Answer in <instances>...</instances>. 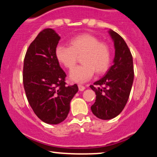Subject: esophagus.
I'll use <instances>...</instances> for the list:
<instances>
[{"mask_svg": "<svg viewBox=\"0 0 157 157\" xmlns=\"http://www.w3.org/2000/svg\"><path fill=\"white\" fill-rule=\"evenodd\" d=\"M78 90H80V91H83V90H84V89H85V86L82 85V84H78Z\"/></svg>", "mask_w": 157, "mask_h": 157, "instance_id": "obj_1", "label": "esophagus"}]
</instances>
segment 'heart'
<instances>
[{
    "instance_id": "obj_1",
    "label": "heart",
    "mask_w": 157,
    "mask_h": 157,
    "mask_svg": "<svg viewBox=\"0 0 157 157\" xmlns=\"http://www.w3.org/2000/svg\"><path fill=\"white\" fill-rule=\"evenodd\" d=\"M69 47L58 45L55 56L61 64L72 71L81 57L82 65L75 68L71 78L77 82H84L92 78L94 73H104L109 67L112 59L111 48L108 43L101 42L96 36L89 34H81L71 39Z\"/></svg>"
}]
</instances>
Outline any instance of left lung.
<instances>
[{"mask_svg": "<svg viewBox=\"0 0 157 157\" xmlns=\"http://www.w3.org/2000/svg\"><path fill=\"white\" fill-rule=\"evenodd\" d=\"M109 34L115 48L114 64L104 77L90 86L96 95L91 110L101 120L112 119L123 111L134 76L133 58L128 45L115 31L110 30Z\"/></svg>", "mask_w": 157, "mask_h": 157, "instance_id": "8db88e82", "label": "left lung"}]
</instances>
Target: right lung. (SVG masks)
<instances>
[{"instance_id": "add662e5", "label": "right lung", "mask_w": 157, "mask_h": 157, "mask_svg": "<svg viewBox=\"0 0 157 157\" xmlns=\"http://www.w3.org/2000/svg\"><path fill=\"white\" fill-rule=\"evenodd\" d=\"M60 36L52 29L39 33L23 62V82L31 109L42 121L58 124L66 119L78 86H67L66 73L55 56Z\"/></svg>"}]
</instances>
